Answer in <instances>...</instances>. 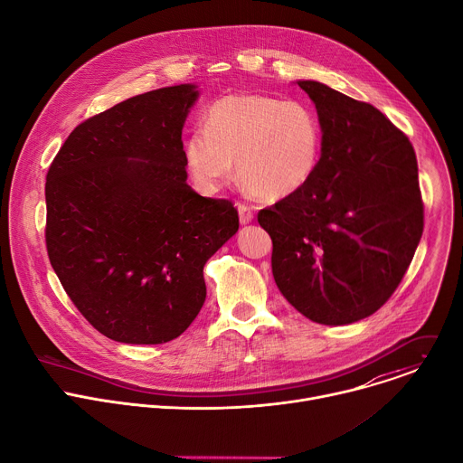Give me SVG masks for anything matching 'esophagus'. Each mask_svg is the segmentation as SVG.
<instances>
[{"label":"esophagus","instance_id":"obj_1","mask_svg":"<svg viewBox=\"0 0 463 463\" xmlns=\"http://www.w3.org/2000/svg\"><path fill=\"white\" fill-rule=\"evenodd\" d=\"M236 207H238V214H240V223H241V225L250 223V222H252V218H254L252 211H250L245 203H238Z\"/></svg>","mask_w":463,"mask_h":463}]
</instances>
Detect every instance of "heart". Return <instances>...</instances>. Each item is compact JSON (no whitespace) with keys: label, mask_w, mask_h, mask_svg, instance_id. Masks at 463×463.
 <instances>
[{"label":"heart","mask_w":463,"mask_h":463,"mask_svg":"<svg viewBox=\"0 0 463 463\" xmlns=\"http://www.w3.org/2000/svg\"><path fill=\"white\" fill-rule=\"evenodd\" d=\"M320 156V124L304 102L266 95L216 100L184 143L194 181L216 192L234 174L249 192L277 202L298 192Z\"/></svg>","instance_id":"heart-1"}]
</instances>
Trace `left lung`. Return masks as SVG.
I'll list each match as a JSON object with an SVG mask.
<instances>
[{
	"label": "left lung",
	"mask_w": 463,
	"mask_h": 463,
	"mask_svg": "<svg viewBox=\"0 0 463 463\" xmlns=\"http://www.w3.org/2000/svg\"><path fill=\"white\" fill-rule=\"evenodd\" d=\"M317 108L322 154L309 181L258 213L288 302L318 324L375 313L403 280L423 232L418 161L377 108L298 80Z\"/></svg>",
	"instance_id": "1"
}]
</instances>
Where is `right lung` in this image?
Listing matches in <instances>:
<instances>
[{
	"label": "right lung",
	"mask_w": 463,
	"mask_h": 463,
	"mask_svg": "<svg viewBox=\"0 0 463 463\" xmlns=\"http://www.w3.org/2000/svg\"><path fill=\"white\" fill-rule=\"evenodd\" d=\"M194 84L131 97L79 124L45 181L51 266L111 341L161 345L200 313L203 266L238 231V211L186 184L183 124Z\"/></svg>",
	"instance_id": "obj_1"
}]
</instances>
